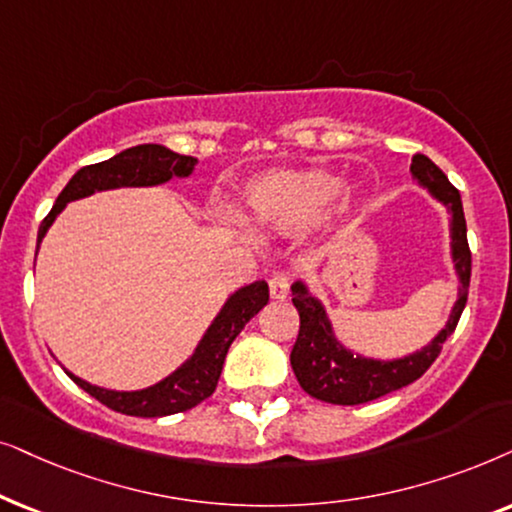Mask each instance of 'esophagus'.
<instances>
[{"label":"esophagus","mask_w":512,"mask_h":512,"mask_svg":"<svg viewBox=\"0 0 512 512\" xmlns=\"http://www.w3.org/2000/svg\"><path fill=\"white\" fill-rule=\"evenodd\" d=\"M290 285L292 278L290 274H274L269 278V292L274 299H285L290 295Z\"/></svg>","instance_id":"1"}]
</instances>
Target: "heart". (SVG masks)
I'll list each match as a JSON object with an SVG mask.
<instances>
[{"label": "heart", "mask_w": 512, "mask_h": 512, "mask_svg": "<svg viewBox=\"0 0 512 512\" xmlns=\"http://www.w3.org/2000/svg\"><path fill=\"white\" fill-rule=\"evenodd\" d=\"M339 177L320 168L269 170L245 187L248 213L255 227L297 231L316 222L339 194ZM351 196H346V203Z\"/></svg>", "instance_id": "b5f03b06"}]
</instances>
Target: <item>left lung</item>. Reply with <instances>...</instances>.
<instances>
[{"label":"left lung","mask_w":512,"mask_h":512,"mask_svg":"<svg viewBox=\"0 0 512 512\" xmlns=\"http://www.w3.org/2000/svg\"><path fill=\"white\" fill-rule=\"evenodd\" d=\"M410 170L414 180L421 187H426L452 215V262L461 283L459 299L452 306L447 325L433 337L431 344L405 358L374 360L346 349L335 337V330H332V323L320 299L311 295L306 283H292V304L299 311V335L295 346H292L290 365L295 370L299 386L311 398L323 400V403L363 405L417 381L440 356L442 344L456 330L463 306H466L470 285V248L459 189L424 154L412 156Z\"/></svg>","instance_id":"1"}]
</instances>
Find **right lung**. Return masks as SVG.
<instances>
[{
	"label": "right lung",
	"mask_w": 512,
	"mask_h": 512,
	"mask_svg": "<svg viewBox=\"0 0 512 512\" xmlns=\"http://www.w3.org/2000/svg\"><path fill=\"white\" fill-rule=\"evenodd\" d=\"M194 166V156L175 154L163 145H138L107 161L84 166L74 173L56 203H53L51 213L44 217L37 234V250L53 220L70 201L84 199V196H91L95 192H105V189L163 185L170 177H189ZM267 302L269 285L264 281H255L245 285V288H238L224 302L213 323H210L206 335H203L196 351L192 353V358L185 360L173 374L161 379L159 384L149 388H140V391H109V388L93 386L84 379L74 377L72 372H65L74 384L84 388L88 395H93L98 403L107 405L114 412L128 414V417H166V414L192 410V407L213 395L231 342L238 337L245 323L255 313H260Z\"/></svg>",
	"instance_id": "add662e5"
}]
</instances>
